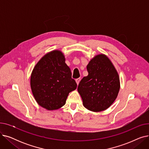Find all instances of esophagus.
I'll return each instance as SVG.
<instances>
[{"label":"esophagus","instance_id":"obj_1","mask_svg":"<svg viewBox=\"0 0 149 149\" xmlns=\"http://www.w3.org/2000/svg\"><path fill=\"white\" fill-rule=\"evenodd\" d=\"M75 81H76V83H77V85L79 84V82H80V79H76L75 80Z\"/></svg>","mask_w":149,"mask_h":149}]
</instances>
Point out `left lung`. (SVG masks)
I'll return each instance as SVG.
<instances>
[{
  "mask_svg": "<svg viewBox=\"0 0 149 149\" xmlns=\"http://www.w3.org/2000/svg\"><path fill=\"white\" fill-rule=\"evenodd\" d=\"M87 70L88 75L84 77L78 86L83 106L93 112L106 110L118 95L120 87L118 72L103 54L92 58Z\"/></svg>",
  "mask_w": 149,
  "mask_h": 149,
  "instance_id": "1",
  "label": "left lung"
}]
</instances>
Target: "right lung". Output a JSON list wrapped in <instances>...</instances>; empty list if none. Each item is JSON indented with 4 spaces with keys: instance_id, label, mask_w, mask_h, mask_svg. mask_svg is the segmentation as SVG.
<instances>
[{
    "instance_id": "1",
    "label": "right lung",
    "mask_w": 149,
    "mask_h": 149,
    "mask_svg": "<svg viewBox=\"0 0 149 149\" xmlns=\"http://www.w3.org/2000/svg\"><path fill=\"white\" fill-rule=\"evenodd\" d=\"M77 86L63 54L58 51L46 54L31 74L33 95L38 104L48 110H56L64 106L69 93Z\"/></svg>"
}]
</instances>
